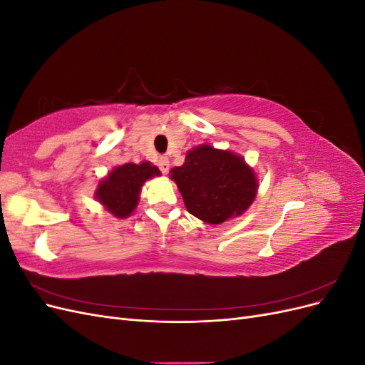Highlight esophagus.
I'll return each instance as SVG.
<instances>
[{"instance_id": "1", "label": "esophagus", "mask_w": 365, "mask_h": 365, "mask_svg": "<svg viewBox=\"0 0 365 365\" xmlns=\"http://www.w3.org/2000/svg\"><path fill=\"white\" fill-rule=\"evenodd\" d=\"M169 158L168 157H160L158 158V168H160V170L165 175L169 172Z\"/></svg>"}]
</instances>
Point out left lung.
<instances>
[{
    "mask_svg": "<svg viewBox=\"0 0 365 365\" xmlns=\"http://www.w3.org/2000/svg\"><path fill=\"white\" fill-rule=\"evenodd\" d=\"M170 178L178 185L187 212L210 225L244 213L259 189L245 158L210 145L187 152L184 164L170 170Z\"/></svg>",
    "mask_w": 365,
    "mask_h": 365,
    "instance_id": "8db88e82",
    "label": "left lung"
}]
</instances>
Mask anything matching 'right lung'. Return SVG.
I'll list each match as a JSON object with an SVG mask.
<instances>
[{"label": "right lung", "instance_id": "add662e5", "mask_svg": "<svg viewBox=\"0 0 365 365\" xmlns=\"http://www.w3.org/2000/svg\"><path fill=\"white\" fill-rule=\"evenodd\" d=\"M158 175L161 173L157 165H152L149 161L117 165L98 182L94 196L109 213L125 219L135 210L143 184Z\"/></svg>", "mask_w": 365, "mask_h": 365}]
</instances>
